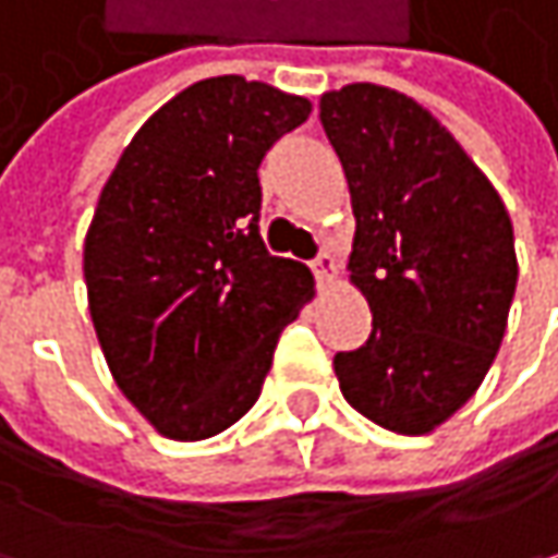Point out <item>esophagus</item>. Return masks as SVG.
<instances>
[{"label": "esophagus", "instance_id": "esophagus-1", "mask_svg": "<svg viewBox=\"0 0 558 558\" xmlns=\"http://www.w3.org/2000/svg\"><path fill=\"white\" fill-rule=\"evenodd\" d=\"M310 265H312V275H315V280H318V283L331 280L335 278V271H338V262H335V255H328V252H318Z\"/></svg>", "mask_w": 558, "mask_h": 558}]
</instances>
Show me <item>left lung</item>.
<instances>
[{
	"instance_id": "1",
	"label": "left lung",
	"mask_w": 558,
	"mask_h": 558,
	"mask_svg": "<svg viewBox=\"0 0 558 558\" xmlns=\"http://www.w3.org/2000/svg\"><path fill=\"white\" fill-rule=\"evenodd\" d=\"M356 217L350 280L373 335L335 353L347 404L391 433L445 423L496 360L518 283L514 233L493 182L408 94L347 84L322 97Z\"/></svg>"
}]
</instances>
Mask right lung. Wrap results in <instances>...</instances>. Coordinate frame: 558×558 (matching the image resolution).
<instances>
[{
  "label": "right lung",
  "instance_id": "obj_1",
  "mask_svg": "<svg viewBox=\"0 0 558 558\" xmlns=\"http://www.w3.org/2000/svg\"><path fill=\"white\" fill-rule=\"evenodd\" d=\"M312 104L240 75L185 87L122 150L84 240L87 306L122 395L167 439L246 413L312 275L265 248L258 167Z\"/></svg>",
  "mask_w": 558,
  "mask_h": 558
}]
</instances>
